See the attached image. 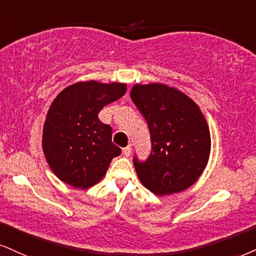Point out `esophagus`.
<instances>
[{"label":"esophagus","instance_id":"1","mask_svg":"<svg viewBox=\"0 0 256 256\" xmlns=\"http://www.w3.org/2000/svg\"><path fill=\"white\" fill-rule=\"evenodd\" d=\"M130 153H132V147H130V146L124 147V148H123V150H122L123 156H130Z\"/></svg>","mask_w":256,"mask_h":256}]
</instances>
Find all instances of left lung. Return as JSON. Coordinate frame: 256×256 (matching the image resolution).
<instances>
[{
	"label": "left lung",
	"instance_id": "left-lung-1",
	"mask_svg": "<svg viewBox=\"0 0 256 256\" xmlns=\"http://www.w3.org/2000/svg\"><path fill=\"white\" fill-rule=\"evenodd\" d=\"M130 98L147 121L152 152L133 164L144 188L158 196L182 192L203 173L210 132L198 106L182 91L153 83L134 85Z\"/></svg>",
	"mask_w": 256,
	"mask_h": 256
}]
</instances>
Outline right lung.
I'll return each instance as SVG.
<instances>
[{"instance_id": "right-lung-1", "label": "right lung", "mask_w": 256, "mask_h": 256, "mask_svg": "<svg viewBox=\"0 0 256 256\" xmlns=\"http://www.w3.org/2000/svg\"><path fill=\"white\" fill-rule=\"evenodd\" d=\"M126 91L127 85L122 83L80 82L53 100L44 124L42 150L62 182L77 188H90L121 154L112 141V127L100 121L98 112Z\"/></svg>"}]
</instances>
